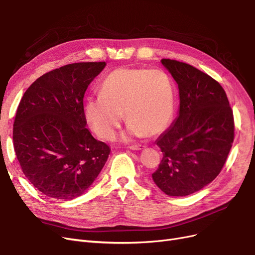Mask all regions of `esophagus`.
<instances>
[{
	"label": "esophagus",
	"mask_w": 255,
	"mask_h": 255,
	"mask_svg": "<svg viewBox=\"0 0 255 255\" xmlns=\"http://www.w3.org/2000/svg\"><path fill=\"white\" fill-rule=\"evenodd\" d=\"M143 147H144V145H141V144H139V145H129V146H128L129 150H133V151L142 150Z\"/></svg>",
	"instance_id": "34e87169"
}]
</instances>
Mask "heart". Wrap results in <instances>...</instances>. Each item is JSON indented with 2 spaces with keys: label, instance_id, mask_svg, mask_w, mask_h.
Returning <instances> with one entry per match:
<instances>
[{
  "label": "heart",
  "instance_id": "1",
  "mask_svg": "<svg viewBox=\"0 0 255 255\" xmlns=\"http://www.w3.org/2000/svg\"><path fill=\"white\" fill-rule=\"evenodd\" d=\"M174 84L162 69L122 67L105 77L100 96L85 104V116L99 137L111 140L124 113L128 122L124 139L156 136L168 128L174 113Z\"/></svg>",
  "mask_w": 255,
  "mask_h": 255
}]
</instances>
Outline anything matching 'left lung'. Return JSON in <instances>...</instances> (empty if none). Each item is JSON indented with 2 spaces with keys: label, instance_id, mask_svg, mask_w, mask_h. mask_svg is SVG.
I'll return each mask as SVG.
<instances>
[{
  "label": "left lung",
  "instance_id": "obj_1",
  "mask_svg": "<svg viewBox=\"0 0 255 255\" xmlns=\"http://www.w3.org/2000/svg\"><path fill=\"white\" fill-rule=\"evenodd\" d=\"M161 63L178 85L179 110L156 140L163 157L152 178L166 195L187 196L222 171L234 139L233 112L213 78L176 60L162 59Z\"/></svg>",
  "mask_w": 255,
  "mask_h": 255
}]
</instances>
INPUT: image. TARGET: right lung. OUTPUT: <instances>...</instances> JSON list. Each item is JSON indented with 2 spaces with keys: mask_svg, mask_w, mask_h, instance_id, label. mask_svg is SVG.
<instances>
[{
  "mask_svg": "<svg viewBox=\"0 0 255 255\" xmlns=\"http://www.w3.org/2000/svg\"><path fill=\"white\" fill-rule=\"evenodd\" d=\"M107 65L81 62L41 76L23 95L13 124L22 171L43 194L59 200L82 195L98 177L111 148L86 128L83 98Z\"/></svg>",
  "mask_w": 255,
  "mask_h": 255,
  "instance_id": "1",
  "label": "right lung"
}]
</instances>
